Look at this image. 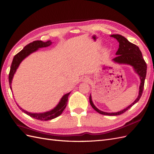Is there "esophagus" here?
<instances>
[{"label": "esophagus", "mask_w": 154, "mask_h": 154, "mask_svg": "<svg viewBox=\"0 0 154 154\" xmlns=\"http://www.w3.org/2000/svg\"><path fill=\"white\" fill-rule=\"evenodd\" d=\"M83 81H88V78L86 77H85L84 78H83Z\"/></svg>", "instance_id": "1"}]
</instances>
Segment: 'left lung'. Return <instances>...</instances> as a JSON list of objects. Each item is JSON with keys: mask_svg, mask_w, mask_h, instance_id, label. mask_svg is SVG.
I'll return each mask as SVG.
<instances>
[{"mask_svg": "<svg viewBox=\"0 0 154 154\" xmlns=\"http://www.w3.org/2000/svg\"><path fill=\"white\" fill-rule=\"evenodd\" d=\"M111 37L116 38L117 41L119 43V49L116 52V55L117 56L116 57L113 59V60L115 63L119 64H125L131 65V66H133L135 72L138 74V75L140 77V84L139 86V95L137 97V98L135 100V101L132 104H130V106H128V107L125 108L124 109H122V110L120 112L116 113L104 112L100 110L97 108H96L93 102H92L91 95L90 96V103L91 107L93 108L96 112H97L100 114H103V115L119 116L125 113L126 111L128 110V109H130L132 106L133 105H134L136 103H137L139 101L140 97L142 95L144 89V81H145L146 75L147 66L146 62L144 61L142 53L139 50L138 46L134 45V44L129 42L125 37L121 35H112Z\"/></svg>", "mask_w": 154, "mask_h": 154, "instance_id": "left-lung-1", "label": "left lung"}]
</instances>
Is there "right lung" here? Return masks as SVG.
I'll return each mask as SVG.
<instances>
[{
  "label": "right lung",
  "instance_id": "1",
  "mask_svg": "<svg viewBox=\"0 0 154 154\" xmlns=\"http://www.w3.org/2000/svg\"><path fill=\"white\" fill-rule=\"evenodd\" d=\"M51 45V42L50 41H48L45 42H42V41H33L32 42L28 44V45H26L23 50L14 56V59H13L12 63L11 65V67H10V73H9V83H10V87L11 90V81L13 79V77H14V73H15L17 69L18 68L19 64H20L22 61H23V60H24L26 57H28L31 54H32L33 52L37 51L38 48L49 46ZM69 94L70 92L68 94H65L63 97L61 98L60 102L57 104V106L53 109H51V111H48L46 112L39 113H31L24 110L23 109H22L18 104H17V106H19V108L23 112L27 114V115L29 116L30 117H32L34 119H36L37 120H40V121L51 120V119H53L59 116L64 111V109H65L66 106V104L68 103V98Z\"/></svg>",
  "mask_w": 154,
  "mask_h": 154
}]
</instances>
